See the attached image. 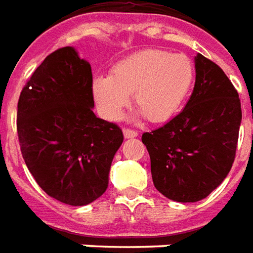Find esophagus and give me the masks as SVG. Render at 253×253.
Listing matches in <instances>:
<instances>
[{
	"label": "esophagus",
	"instance_id": "1",
	"mask_svg": "<svg viewBox=\"0 0 253 253\" xmlns=\"http://www.w3.org/2000/svg\"><path fill=\"white\" fill-rule=\"evenodd\" d=\"M124 136L126 137V139H132V137H136L137 136V132L133 129H129V128H124Z\"/></svg>",
	"mask_w": 253,
	"mask_h": 253
}]
</instances>
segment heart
Listing matches in <instances>:
<instances>
[{
  "instance_id": "1",
  "label": "heart",
  "mask_w": 253,
  "mask_h": 253,
  "mask_svg": "<svg viewBox=\"0 0 253 253\" xmlns=\"http://www.w3.org/2000/svg\"><path fill=\"white\" fill-rule=\"evenodd\" d=\"M195 66L185 54L150 49L117 62L110 76H96L92 92L102 116L117 120L133 94L139 114L165 123L178 112L191 91Z\"/></svg>"
}]
</instances>
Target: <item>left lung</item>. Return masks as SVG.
<instances>
[{"label": "left lung", "mask_w": 253, "mask_h": 253, "mask_svg": "<svg viewBox=\"0 0 253 253\" xmlns=\"http://www.w3.org/2000/svg\"><path fill=\"white\" fill-rule=\"evenodd\" d=\"M196 82L184 110L141 136L151 159L154 185L181 203L207 198L232 169L241 124V103L225 72L195 57Z\"/></svg>", "instance_id": "obj_1"}]
</instances>
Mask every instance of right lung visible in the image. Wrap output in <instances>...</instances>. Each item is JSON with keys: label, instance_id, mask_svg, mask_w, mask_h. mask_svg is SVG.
I'll list each match as a JSON object with an SVG mask.
<instances>
[{"label": "right lung", "instance_id": "1", "mask_svg": "<svg viewBox=\"0 0 253 253\" xmlns=\"http://www.w3.org/2000/svg\"><path fill=\"white\" fill-rule=\"evenodd\" d=\"M91 65L66 46L38 66L17 103L23 158L38 185L69 206L102 196L123 130L92 112Z\"/></svg>", "mask_w": 253, "mask_h": 253}]
</instances>
